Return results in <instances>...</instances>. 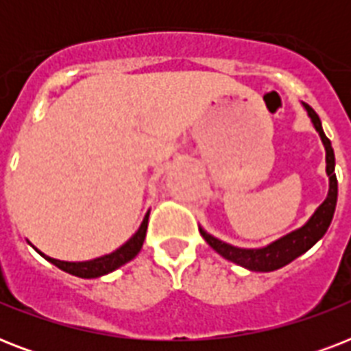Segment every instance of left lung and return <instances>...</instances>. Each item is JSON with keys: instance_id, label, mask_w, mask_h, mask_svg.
I'll return each mask as SVG.
<instances>
[{"instance_id": "obj_1", "label": "left lung", "mask_w": 351, "mask_h": 351, "mask_svg": "<svg viewBox=\"0 0 351 351\" xmlns=\"http://www.w3.org/2000/svg\"><path fill=\"white\" fill-rule=\"evenodd\" d=\"M304 111L308 112L311 123L315 127V131L321 136V142L326 151V175L330 180L328 187V197L324 202L315 209V213L311 215L306 224H302L297 230L289 231L280 239L273 240L267 245L262 247H239V245H231L224 240L217 239L211 233L198 228L204 240L213 247L219 255H222L228 261L239 264V266L250 269V271H275L278 267L286 266L297 256L310 250L311 245H315L319 240L324 237L330 224H332L333 213H335V206H337V176H335V154H333L332 142L328 140L324 131H322L321 118L317 117V112L311 109L308 104H302Z\"/></svg>"}]
</instances>
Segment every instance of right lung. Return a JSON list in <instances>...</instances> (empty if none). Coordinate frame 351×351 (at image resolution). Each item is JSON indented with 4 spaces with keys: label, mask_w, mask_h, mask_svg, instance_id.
I'll return each mask as SVG.
<instances>
[{
    "label": "right lung",
    "mask_w": 351,
    "mask_h": 351,
    "mask_svg": "<svg viewBox=\"0 0 351 351\" xmlns=\"http://www.w3.org/2000/svg\"><path fill=\"white\" fill-rule=\"evenodd\" d=\"M149 213H151V209H147V213L143 217L142 224L136 230V233L132 234L131 239L123 242V244L114 250L112 253H107V255L96 256V258H90V261H82V262H69V261H58V258H52V256L45 255V253H41L38 247H34L38 253H40L43 258L54 264L56 267L63 269L65 273H71L74 277L80 278H98L104 277L107 273H112L114 269H118L120 266L127 264L129 261H132L134 256L140 253L143 245V240H145V233H147V222H149Z\"/></svg>",
    "instance_id": "right-lung-1"
}]
</instances>
